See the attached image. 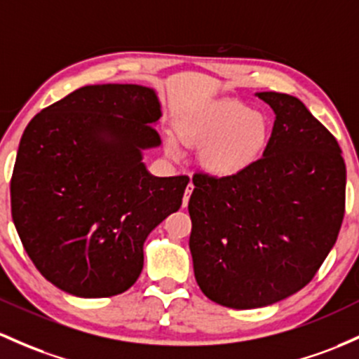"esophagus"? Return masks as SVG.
<instances>
[{
  "label": "esophagus",
  "instance_id": "obj_1",
  "mask_svg": "<svg viewBox=\"0 0 359 359\" xmlns=\"http://www.w3.org/2000/svg\"><path fill=\"white\" fill-rule=\"evenodd\" d=\"M192 191H194V184L189 182V184H187V187H186V194H184V201H182L184 206H187V204H189V198H191Z\"/></svg>",
  "mask_w": 359,
  "mask_h": 359
}]
</instances>
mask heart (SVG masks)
I'll return each mask as SVG.
<instances>
[{
    "label": "heart",
    "mask_w": 359,
    "mask_h": 359,
    "mask_svg": "<svg viewBox=\"0 0 359 359\" xmlns=\"http://www.w3.org/2000/svg\"><path fill=\"white\" fill-rule=\"evenodd\" d=\"M175 133L182 143L201 147L204 170L230 177L245 172L261 158L269 140V124L243 102L219 98L184 112L175 122ZM167 148L172 156L182 153L173 137L167 141Z\"/></svg>",
    "instance_id": "heart-1"
}]
</instances>
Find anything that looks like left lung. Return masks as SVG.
Returning <instances> with one entry per match:
<instances>
[{
    "label": "left lung",
    "instance_id": "1",
    "mask_svg": "<svg viewBox=\"0 0 359 359\" xmlns=\"http://www.w3.org/2000/svg\"><path fill=\"white\" fill-rule=\"evenodd\" d=\"M276 121L262 158L245 172H198L189 249L201 291L237 310L305 288L339 235L346 165L337 140L297 97L261 92Z\"/></svg>",
    "mask_w": 359,
    "mask_h": 359
}]
</instances>
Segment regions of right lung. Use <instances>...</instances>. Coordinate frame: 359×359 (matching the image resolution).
Returning a JSON list of instances; mask_svg holds the SVG:
<instances>
[{
	"label": "right lung",
	"instance_id": "right-lung-1",
	"mask_svg": "<svg viewBox=\"0 0 359 359\" xmlns=\"http://www.w3.org/2000/svg\"><path fill=\"white\" fill-rule=\"evenodd\" d=\"M160 104L140 85H90L42 109L23 131L11 218L47 281L81 298L129 290L148 233L182 204L189 177H153Z\"/></svg>",
	"mask_w": 359,
	"mask_h": 359
}]
</instances>
